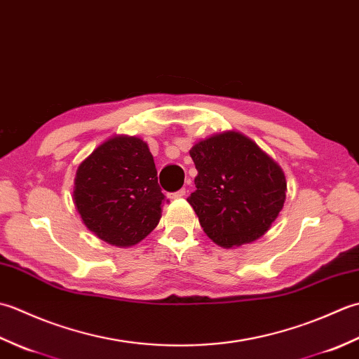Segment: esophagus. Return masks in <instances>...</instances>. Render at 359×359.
<instances>
[{"label": "esophagus", "mask_w": 359, "mask_h": 359, "mask_svg": "<svg viewBox=\"0 0 359 359\" xmlns=\"http://www.w3.org/2000/svg\"><path fill=\"white\" fill-rule=\"evenodd\" d=\"M185 194H187V189H185V188H182V189H179V191L171 193V194H170V197H171V199H180V197H184Z\"/></svg>", "instance_id": "1"}]
</instances>
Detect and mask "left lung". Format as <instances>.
Returning a JSON list of instances; mask_svg holds the SVG:
<instances>
[{"instance_id":"8db88e82","label":"left lung","mask_w":359,"mask_h":359,"mask_svg":"<svg viewBox=\"0 0 359 359\" xmlns=\"http://www.w3.org/2000/svg\"><path fill=\"white\" fill-rule=\"evenodd\" d=\"M189 156L197 175L188 202L208 238L224 248L262 238L285 202L282 168L238 131L199 140Z\"/></svg>"}]
</instances>
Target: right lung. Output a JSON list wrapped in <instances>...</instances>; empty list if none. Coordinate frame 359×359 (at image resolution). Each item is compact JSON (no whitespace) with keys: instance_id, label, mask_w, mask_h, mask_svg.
<instances>
[{"instance_id":"add662e5","label":"right lung","mask_w":359,"mask_h":359,"mask_svg":"<svg viewBox=\"0 0 359 359\" xmlns=\"http://www.w3.org/2000/svg\"><path fill=\"white\" fill-rule=\"evenodd\" d=\"M74 203L89 231L118 248L133 247L157 226L165 196L148 143L112 135L77 168Z\"/></svg>"}]
</instances>
